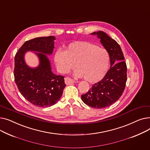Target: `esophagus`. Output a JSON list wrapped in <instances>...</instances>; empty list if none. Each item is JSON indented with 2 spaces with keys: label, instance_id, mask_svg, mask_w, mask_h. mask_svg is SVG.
Returning a JSON list of instances; mask_svg holds the SVG:
<instances>
[{
  "label": "esophagus",
  "instance_id": "34e87169",
  "mask_svg": "<svg viewBox=\"0 0 150 150\" xmlns=\"http://www.w3.org/2000/svg\"><path fill=\"white\" fill-rule=\"evenodd\" d=\"M75 83V81H74L73 80H72V79H71V78H70L67 77V78H65V83H66L67 85L73 84V83Z\"/></svg>",
  "mask_w": 150,
  "mask_h": 150
}]
</instances>
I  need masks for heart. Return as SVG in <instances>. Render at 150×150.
Segmentation results:
<instances>
[{"instance_id":"1","label":"heart","mask_w":150,"mask_h":150,"mask_svg":"<svg viewBox=\"0 0 150 150\" xmlns=\"http://www.w3.org/2000/svg\"><path fill=\"white\" fill-rule=\"evenodd\" d=\"M54 61L59 72L67 74L75 67L76 77H84L91 83L103 78L108 68L109 56L107 50L89 42H75L68 45L65 51L58 50ZM76 65H74V63Z\"/></svg>"}]
</instances>
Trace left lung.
Here are the masks:
<instances>
[{"label":"left lung","instance_id":"obj_1","mask_svg":"<svg viewBox=\"0 0 150 150\" xmlns=\"http://www.w3.org/2000/svg\"><path fill=\"white\" fill-rule=\"evenodd\" d=\"M97 35L109 53L111 67L104 78L92 85L89 91L81 96L88 106L93 108H105L120 98L127 80V67L121 47L114 39L102 31L91 33Z\"/></svg>","mask_w":150,"mask_h":150}]
</instances>
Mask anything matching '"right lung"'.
Returning <instances> with one entry per match:
<instances>
[{
  "mask_svg": "<svg viewBox=\"0 0 150 150\" xmlns=\"http://www.w3.org/2000/svg\"><path fill=\"white\" fill-rule=\"evenodd\" d=\"M54 36L39 37L26 41L14 57V80L18 88L32 105L47 108L57 103L66 86L64 76L53 73L47 55L52 54ZM34 51L39 59L36 68H30L25 61L27 51Z\"/></svg>",
  "mask_w": 150,
  "mask_h": 150,
  "instance_id": "add662e5",
  "label": "right lung"
}]
</instances>
